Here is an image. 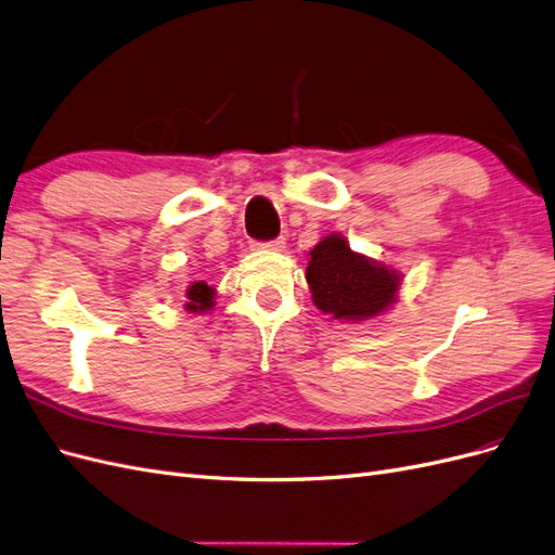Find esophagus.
Returning a JSON list of instances; mask_svg holds the SVG:
<instances>
[{
  "mask_svg": "<svg viewBox=\"0 0 555 555\" xmlns=\"http://www.w3.org/2000/svg\"><path fill=\"white\" fill-rule=\"evenodd\" d=\"M284 238H275V241H268V243H255L257 249H271V251H282L284 249Z\"/></svg>",
  "mask_w": 555,
  "mask_h": 555,
  "instance_id": "1",
  "label": "esophagus"
}]
</instances>
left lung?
Segmentation results:
<instances>
[{
  "mask_svg": "<svg viewBox=\"0 0 555 555\" xmlns=\"http://www.w3.org/2000/svg\"><path fill=\"white\" fill-rule=\"evenodd\" d=\"M306 280L312 304L331 319L363 324L398 304L402 273L349 247L338 231H331L308 251Z\"/></svg>",
  "mask_w": 555,
  "mask_h": 555,
  "instance_id": "left-lung-1",
  "label": "left lung"
}]
</instances>
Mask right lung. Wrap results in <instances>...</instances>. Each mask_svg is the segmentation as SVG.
I'll use <instances>...</instances> for the list:
<instances>
[{
  "mask_svg": "<svg viewBox=\"0 0 555 555\" xmlns=\"http://www.w3.org/2000/svg\"><path fill=\"white\" fill-rule=\"evenodd\" d=\"M215 296H217V289L212 284H208L206 280H194L188 284V289H184L182 308L192 314H206L215 308Z\"/></svg>",
  "mask_w": 555,
  "mask_h": 555,
  "instance_id": "obj_1",
  "label": "right lung"
}]
</instances>
